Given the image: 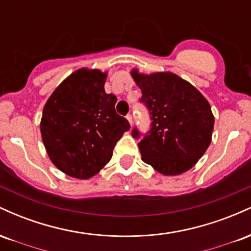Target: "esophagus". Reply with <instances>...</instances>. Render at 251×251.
<instances>
[{"label": "esophagus", "instance_id": "34e87169", "mask_svg": "<svg viewBox=\"0 0 251 251\" xmlns=\"http://www.w3.org/2000/svg\"><path fill=\"white\" fill-rule=\"evenodd\" d=\"M126 119L128 120L129 125H132V124H133V117H132V114H127V116H126Z\"/></svg>", "mask_w": 251, "mask_h": 251}]
</instances>
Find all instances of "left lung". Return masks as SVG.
Instances as JSON below:
<instances>
[{
	"mask_svg": "<svg viewBox=\"0 0 251 251\" xmlns=\"http://www.w3.org/2000/svg\"><path fill=\"white\" fill-rule=\"evenodd\" d=\"M131 75L142 89L151 129L138 144L143 162L164 176L188 171L211 143L215 118L208 100L186 80L170 72ZM132 135L139 138L133 128Z\"/></svg>",
	"mask_w": 251,
	"mask_h": 251,
	"instance_id": "left-lung-1",
	"label": "left lung"
}]
</instances>
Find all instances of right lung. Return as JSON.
Here are the masks:
<instances>
[{
    "label": "right lung",
    "instance_id": "obj_1",
    "mask_svg": "<svg viewBox=\"0 0 251 251\" xmlns=\"http://www.w3.org/2000/svg\"><path fill=\"white\" fill-rule=\"evenodd\" d=\"M107 73L80 68L66 77L43 107L41 137L63 174L88 179L111 160L129 124L116 112L117 98L103 88Z\"/></svg>",
    "mask_w": 251,
    "mask_h": 251
}]
</instances>
